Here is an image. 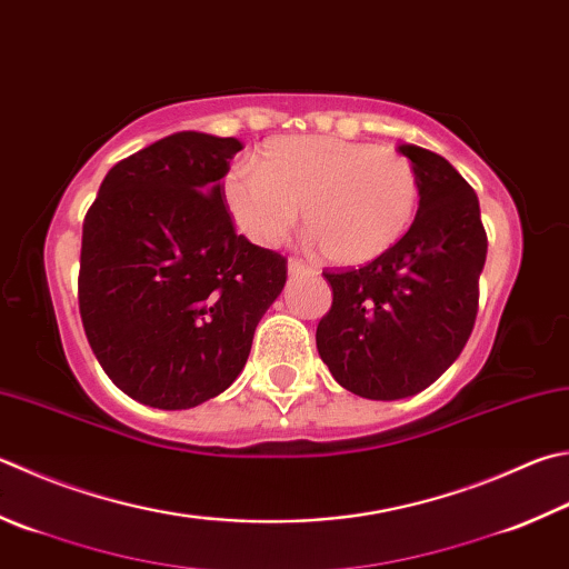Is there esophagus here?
<instances>
[{
	"label": "esophagus",
	"mask_w": 569,
	"mask_h": 569,
	"mask_svg": "<svg viewBox=\"0 0 569 569\" xmlns=\"http://www.w3.org/2000/svg\"><path fill=\"white\" fill-rule=\"evenodd\" d=\"M287 270H289V274L297 277V274H305V272H309V270H312V267L305 264L302 260H297V257H292V260L287 262Z\"/></svg>",
	"instance_id": "34e87169"
}]
</instances>
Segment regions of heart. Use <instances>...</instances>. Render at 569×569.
Listing matches in <instances>:
<instances>
[{"label":"heart","instance_id":"obj_1","mask_svg":"<svg viewBox=\"0 0 569 569\" xmlns=\"http://www.w3.org/2000/svg\"><path fill=\"white\" fill-rule=\"evenodd\" d=\"M222 202L244 238L274 248L297 222L327 260L363 264L403 238L418 206V176L403 153L337 136L267 141L257 168L234 163L222 176Z\"/></svg>","mask_w":569,"mask_h":569}]
</instances>
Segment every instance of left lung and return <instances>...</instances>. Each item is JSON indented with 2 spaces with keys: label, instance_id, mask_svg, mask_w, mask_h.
<instances>
[{
  "label": "left lung",
  "instance_id": "1",
  "mask_svg": "<svg viewBox=\"0 0 569 569\" xmlns=\"http://www.w3.org/2000/svg\"><path fill=\"white\" fill-rule=\"evenodd\" d=\"M418 176L409 232L359 270L325 272L331 309L317 349L347 391L373 401L431 386L463 351L478 315L488 234L476 190L443 156L399 146Z\"/></svg>",
  "mask_w": 569,
  "mask_h": 569
}]
</instances>
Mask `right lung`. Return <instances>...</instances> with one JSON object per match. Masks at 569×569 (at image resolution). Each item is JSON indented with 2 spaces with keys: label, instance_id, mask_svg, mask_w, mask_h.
<instances>
[{
  "label": "right lung",
  "instance_id": "right-lung-1",
  "mask_svg": "<svg viewBox=\"0 0 569 569\" xmlns=\"http://www.w3.org/2000/svg\"><path fill=\"white\" fill-rule=\"evenodd\" d=\"M238 138L183 131L123 158L83 218L79 312L109 379L153 409L222 393L287 260L234 232L220 180Z\"/></svg>",
  "mask_w": 569,
  "mask_h": 569
}]
</instances>
